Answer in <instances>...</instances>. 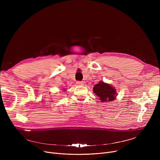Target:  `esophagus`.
I'll use <instances>...</instances> for the list:
<instances>
[{
    "label": "esophagus",
    "mask_w": 160,
    "mask_h": 160,
    "mask_svg": "<svg viewBox=\"0 0 160 160\" xmlns=\"http://www.w3.org/2000/svg\"><path fill=\"white\" fill-rule=\"evenodd\" d=\"M77 84L78 86H83V82H80V81H78V82H77Z\"/></svg>",
    "instance_id": "obj_1"
}]
</instances>
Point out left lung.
Here are the masks:
<instances>
[{"instance_id":"1","label":"left lung","mask_w":160,"mask_h":160,"mask_svg":"<svg viewBox=\"0 0 160 160\" xmlns=\"http://www.w3.org/2000/svg\"><path fill=\"white\" fill-rule=\"evenodd\" d=\"M93 93L99 98L102 102H112L115 100L118 95L117 89L112 85L100 81L95 84L93 89Z\"/></svg>"}]
</instances>
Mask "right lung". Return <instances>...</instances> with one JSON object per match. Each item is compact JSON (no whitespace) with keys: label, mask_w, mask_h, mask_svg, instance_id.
<instances>
[{"label":"right lung","mask_w":160,"mask_h":160,"mask_svg":"<svg viewBox=\"0 0 160 160\" xmlns=\"http://www.w3.org/2000/svg\"><path fill=\"white\" fill-rule=\"evenodd\" d=\"M63 91H65V89H63Z\"/></svg>","instance_id":"1"}]
</instances>
